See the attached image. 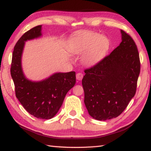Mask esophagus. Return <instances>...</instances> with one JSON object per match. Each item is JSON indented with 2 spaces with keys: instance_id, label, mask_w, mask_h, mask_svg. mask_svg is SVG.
Returning a JSON list of instances; mask_svg holds the SVG:
<instances>
[{
  "instance_id": "obj_1",
  "label": "esophagus",
  "mask_w": 151,
  "mask_h": 151,
  "mask_svg": "<svg viewBox=\"0 0 151 151\" xmlns=\"http://www.w3.org/2000/svg\"><path fill=\"white\" fill-rule=\"evenodd\" d=\"M76 79H77V80L81 81L83 78V74L81 73H78L77 74H76Z\"/></svg>"
}]
</instances>
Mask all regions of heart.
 Returning <instances> with one entry per match:
<instances>
[{
  "mask_svg": "<svg viewBox=\"0 0 151 151\" xmlns=\"http://www.w3.org/2000/svg\"><path fill=\"white\" fill-rule=\"evenodd\" d=\"M109 48V40L104 36L98 33L86 31L79 34L73 40L70 51L74 54L85 52L83 62L91 65L98 62L104 55Z\"/></svg>",
  "mask_w": 151,
  "mask_h": 151,
  "instance_id": "obj_1",
  "label": "heart"
}]
</instances>
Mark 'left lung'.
Here are the masks:
<instances>
[{
  "label": "left lung",
  "mask_w": 151,
  "mask_h": 151,
  "mask_svg": "<svg viewBox=\"0 0 151 151\" xmlns=\"http://www.w3.org/2000/svg\"><path fill=\"white\" fill-rule=\"evenodd\" d=\"M121 34L119 47L86 68L82 80L85 106L89 114L99 121L119 116L136 93L140 70L139 53L131 36L122 30Z\"/></svg>",
  "instance_id": "8db88e82"
}]
</instances>
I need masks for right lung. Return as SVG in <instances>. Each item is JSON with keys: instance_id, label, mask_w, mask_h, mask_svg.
<instances>
[{"instance_id": "obj_1", "label": "right lung", "mask_w": 151, "mask_h": 151, "mask_svg": "<svg viewBox=\"0 0 151 151\" xmlns=\"http://www.w3.org/2000/svg\"><path fill=\"white\" fill-rule=\"evenodd\" d=\"M41 36V25L30 29L20 38L12 52L11 74L15 94L24 108L38 119H50L57 113L68 91L76 83L75 72L55 73L45 81L32 82L25 78L21 67L24 42Z\"/></svg>"}]
</instances>
